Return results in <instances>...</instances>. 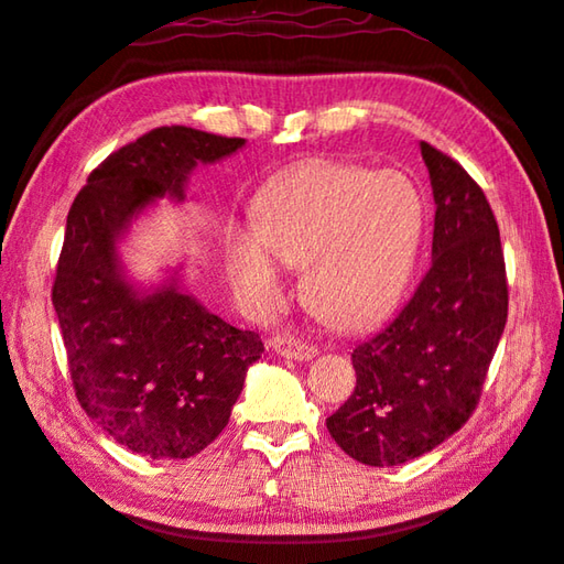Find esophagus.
Wrapping results in <instances>:
<instances>
[{
	"mask_svg": "<svg viewBox=\"0 0 564 564\" xmlns=\"http://www.w3.org/2000/svg\"><path fill=\"white\" fill-rule=\"evenodd\" d=\"M270 347L278 355H282L286 359H296V361H306L311 357H316V352H318L316 345H308V343L299 340V337H292V335H274V337H270Z\"/></svg>",
	"mask_w": 564,
	"mask_h": 564,
	"instance_id": "esophagus-1",
	"label": "esophagus"
}]
</instances>
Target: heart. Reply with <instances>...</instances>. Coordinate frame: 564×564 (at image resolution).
Listing matches in <instances>:
<instances>
[{"instance_id": "1", "label": "heart", "mask_w": 564, "mask_h": 564, "mask_svg": "<svg viewBox=\"0 0 564 564\" xmlns=\"http://www.w3.org/2000/svg\"><path fill=\"white\" fill-rule=\"evenodd\" d=\"M256 227L260 242L241 234L227 248L236 286L258 306H272L282 284L274 254L304 268L302 296L321 321L359 328L383 316L403 292L422 203L398 173L308 161L265 195Z\"/></svg>"}]
</instances>
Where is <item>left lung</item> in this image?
Listing matches in <instances>:
<instances>
[{
  "instance_id": "1",
  "label": "left lung",
  "mask_w": 564,
  "mask_h": 564,
  "mask_svg": "<svg viewBox=\"0 0 564 564\" xmlns=\"http://www.w3.org/2000/svg\"><path fill=\"white\" fill-rule=\"evenodd\" d=\"M420 149L436 203L432 265L408 304L355 345L357 386L325 420L347 456L377 468L432 452L468 422L507 323L492 207L458 161Z\"/></svg>"
}]
</instances>
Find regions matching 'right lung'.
Listing matches in <instances>:
<instances>
[{
    "instance_id": "obj_1",
    "label": "right lung",
    "mask_w": 564,
    "mask_h": 564,
    "mask_svg": "<svg viewBox=\"0 0 564 564\" xmlns=\"http://www.w3.org/2000/svg\"><path fill=\"white\" fill-rule=\"evenodd\" d=\"M241 147V137L156 128L101 161L69 207L53 306L72 386L86 415L134 454L203 452L227 427L246 371L265 349L256 330L209 314L176 282L140 296L116 250L152 199H183L187 173Z\"/></svg>"
}]
</instances>
